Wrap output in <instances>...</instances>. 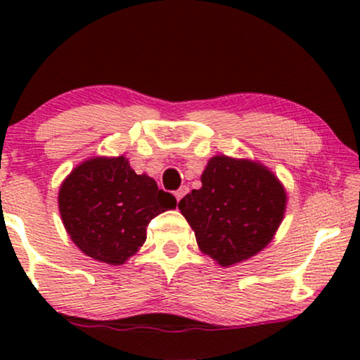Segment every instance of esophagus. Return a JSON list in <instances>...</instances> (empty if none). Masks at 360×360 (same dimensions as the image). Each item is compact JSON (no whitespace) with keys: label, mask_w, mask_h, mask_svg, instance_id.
Returning <instances> with one entry per match:
<instances>
[{"label":"esophagus","mask_w":360,"mask_h":360,"mask_svg":"<svg viewBox=\"0 0 360 360\" xmlns=\"http://www.w3.org/2000/svg\"><path fill=\"white\" fill-rule=\"evenodd\" d=\"M188 191H189V188H188V186H181V188L177 189V191L174 193V196H176L177 203H179V201L183 200V198H184V194H188Z\"/></svg>","instance_id":"esophagus-1"}]
</instances>
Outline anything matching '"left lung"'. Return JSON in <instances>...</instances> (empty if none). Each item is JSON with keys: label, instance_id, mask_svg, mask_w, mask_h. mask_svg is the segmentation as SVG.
<instances>
[{"label": "left lung", "instance_id": "left-lung-1", "mask_svg": "<svg viewBox=\"0 0 360 360\" xmlns=\"http://www.w3.org/2000/svg\"><path fill=\"white\" fill-rule=\"evenodd\" d=\"M200 189L179 201L201 252L221 267L254 257L274 237L286 210V191L266 166L214 155Z\"/></svg>", "mask_w": 360, "mask_h": 360}]
</instances>
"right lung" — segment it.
Masks as SVG:
<instances>
[{"instance_id":"right-lung-1","label":"right lung","mask_w":360,"mask_h":360,"mask_svg":"<svg viewBox=\"0 0 360 360\" xmlns=\"http://www.w3.org/2000/svg\"><path fill=\"white\" fill-rule=\"evenodd\" d=\"M176 198L137 174L123 155L84 160L59 189L65 230L88 257L120 266L143 245L147 225L174 210Z\"/></svg>"}]
</instances>
